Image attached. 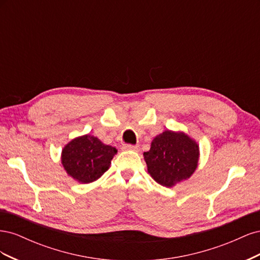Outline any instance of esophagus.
<instances>
[{"label": "esophagus", "instance_id": "obj_1", "mask_svg": "<svg viewBox=\"0 0 260 260\" xmlns=\"http://www.w3.org/2000/svg\"><path fill=\"white\" fill-rule=\"evenodd\" d=\"M122 149H124V151H136V152H138L139 151V146L132 145V144H123Z\"/></svg>", "mask_w": 260, "mask_h": 260}]
</instances>
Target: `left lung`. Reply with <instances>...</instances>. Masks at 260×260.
<instances>
[{
    "instance_id": "8db88e82",
    "label": "left lung",
    "mask_w": 260,
    "mask_h": 260,
    "mask_svg": "<svg viewBox=\"0 0 260 260\" xmlns=\"http://www.w3.org/2000/svg\"><path fill=\"white\" fill-rule=\"evenodd\" d=\"M147 172L157 183L172 187L190 178L198 168L200 146L183 131L166 130L156 136L144 152Z\"/></svg>"
}]
</instances>
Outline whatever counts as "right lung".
I'll return each mask as SVG.
<instances>
[{
	"instance_id": "1",
	"label": "right lung",
	"mask_w": 260,
	"mask_h": 260,
	"mask_svg": "<svg viewBox=\"0 0 260 260\" xmlns=\"http://www.w3.org/2000/svg\"><path fill=\"white\" fill-rule=\"evenodd\" d=\"M117 149L91 135L77 137L61 149L60 160L67 175L79 183H91L111 167Z\"/></svg>"
}]
</instances>
